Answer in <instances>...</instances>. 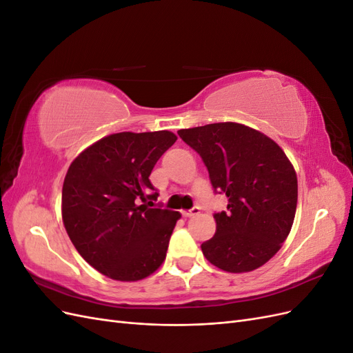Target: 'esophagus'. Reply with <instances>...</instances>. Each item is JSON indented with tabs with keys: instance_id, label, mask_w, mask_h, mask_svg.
Wrapping results in <instances>:
<instances>
[{
	"instance_id": "esophagus-1",
	"label": "esophagus",
	"mask_w": 353,
	"mask_h": 353,
	"mask_svg": "<svg viewBox=\"0 0 353 353\" xmlns=\"http://www.w3.org/2000/svg\"><path fill=\"white\" fill-rule=\"evenodd\" d=\"M199 212H200V209L197 206H194L193 209H190V210H183V212H181V215H183L184 218H191V216L197 215Z\"/></svg>"
}]
</instances>
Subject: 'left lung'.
Returning a JSON list of instances; mask_svg holds the SVG:
<instances>
[{
    "mask_svg": "<svg viewBox=\"0 0 353 353\" xmlns=\"http://www.w3.org/2000/svg\"><path fill=\"white\" fill-rule=\"evenodd\" d=\"M208 168L215 193L228 197L213 213L216 232L201 244L206 259L227 272H249L281 249L297 205L296 172L281 147L234 122L179 130Z\"/></svg>",
    "mask_w": 353,
    "mask_h": 353,
    "instance_id": "left-lung-1",
    "label": "left lung"
}]
</instances>
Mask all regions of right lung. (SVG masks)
<instances>
[{
  "label": "right lung",
  "instance_id": "1",
  "mask_svg": "<svg viewBox=\"0 0 353 353\" xmlns=\"http://www.w3.org/2000/svg\"><path fill=\"white\" fill-rule=\"evenodd\" d=\"M176 141L169 131L101 138L69 166L61 191L63 223L92 268L117 281H138L166 258L179 212L154 208L152 170Z\"/></svg>",
  "mask_w": 353,
  "mask_h": 353
}]
</instances>
